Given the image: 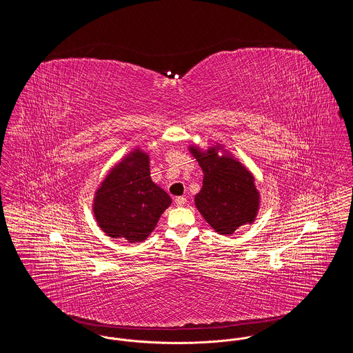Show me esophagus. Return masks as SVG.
<instances>
[{
  "mask_svg": "<svg viewBox=\"0 0 353 353\" xmlns=\"http://www.w3.org/2000/svg\"><path fill=\"white\" fill-rule=\"evenodd\" d=\"M174 202H176V205L181 206V205H184L185 202H186V199H185L184 196H179V197L174 199Z\"/></svg>",
  "mask_w": 353,
  "mask_h": 353,
  "instance_id": "esophagus-1",
  "label": "esophagus"
}]
</instances>
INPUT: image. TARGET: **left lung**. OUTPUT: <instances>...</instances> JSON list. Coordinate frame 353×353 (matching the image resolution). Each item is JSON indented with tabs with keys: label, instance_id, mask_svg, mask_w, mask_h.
I'll return each instance as SVG.
<instances>
[{
	"label": "left lung",
	"instance_id": "1",
	"mask_svg": "<svg viewBox=\"0 0 353 353\" xmlns=\"http://www.w3.org/2000/svg\"><path fill=\"white\" fill-rule=\"evenodd\" d=\"M190 150L203 172L201 192L194 199L202 217L219 234H233L239 226L252 222L259 193L252 173L230 157H219L216 148L206 153Z\"/></svg>",
	"mask_w": 353,
	"mask_h": 353
}]
</instances>
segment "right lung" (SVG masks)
Listing matches in <instances>:
<instances>
[{"mask_svg":"<svg viewBox=\"0 0 353 353\" xmlns=\"http://www.w3.org/2000/svg\"><path fill=\"white\" fill-rule=\"evenodd\" d=\"M148 164L145 153L132 152L97 192L95 219L110 236L131 243L144 241L170 205L167 192L152 183Z\"/></svg>","mask_w":353,"mask_h":353,"instance_id":"add662e5","label":"right lung"}]
</instances>
